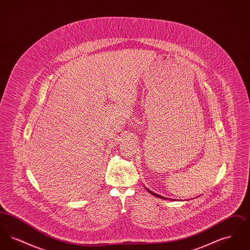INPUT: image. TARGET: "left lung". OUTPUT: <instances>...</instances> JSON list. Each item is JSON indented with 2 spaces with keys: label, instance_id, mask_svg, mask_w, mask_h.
<instances>
[{
  "label": "left lung",
  "instance_id": "8db88e82",
  "mask_svg": "<svg viewBox=\"0 0 250 250\" xmlns=\"http://www.w3.org/2000/svg\"><path fill=\"white\" fill-rule=\"evenodd\" d=\"M150 193H152V194H153V195H155V196H156V197H158V198H162V197H160V196H158V195H156V194H155V193H153V192H151V191H150Z\"/></svg>",
  "mask_w": 250,
  "mask_h": 250
}]
</instances>
